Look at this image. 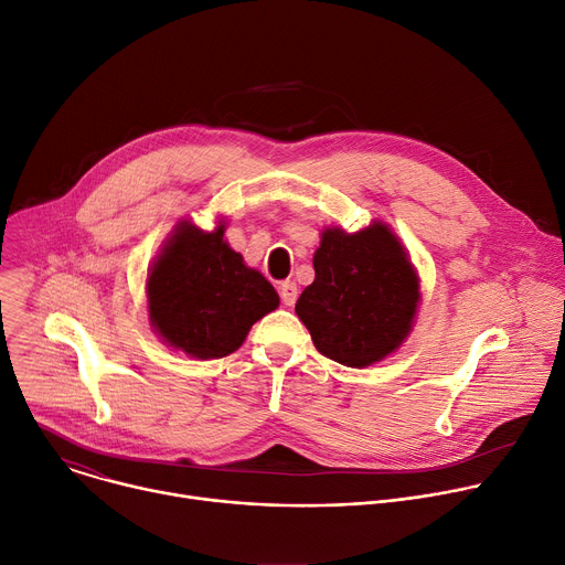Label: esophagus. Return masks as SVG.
Listing matches in <instances>:
<instances>
[{
  "label": "esophagus",
  "mask_w": 565,
  "mask_h": 565,
  "mask_svg": "<svg viewBox=\"0 0 565 565\" xmlns=\"http://www.w3.org/2000/svg\"><path fill=\"white\" fill-rule=\"evenodd\" d=\"M280 298H282V302H285L287 307H291V305L296 302V298H298V287H296L294 280H285V282L280 285Z\"/></svg>",
  "instance_id": "34e87169"
}]
</instances>
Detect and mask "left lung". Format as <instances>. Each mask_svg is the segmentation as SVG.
<instances>
[{"instance_id":"8db88e82","label":"left lung","mask_w":565,"mask_h":565,"mask_svg":"<svg viewBox=\"0 0 565 565\" xmlns=\"http://www.w3.org/2000/svg\"><path fill=\"white\" fill-rule=\"evenodd\" d=\"M315 274L296 315L323 356L365 367L399 348L419 291L406 250L386 224L352 235L328 228L315 254Z\"/></svg>"}]
</instances>
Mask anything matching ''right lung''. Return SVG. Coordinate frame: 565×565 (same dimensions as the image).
Here are the masks:
<instances>
[{"instance_id":"obj_1","label":"right lung","mask_w":565,"mask_h":565,"mask_svg":"<svg viewBox=\"0 0 565 565\" xmlns=\"http://www.w3.org/2000/svg\"><path fill=\"white\" fill-rule=\"evenodd\" d=\"M148 302L163 341L198 359H222L280 300L271 282L224 242L222 224L204 233L183 222L148 276Z\"/></svg>"}]
</instances>
